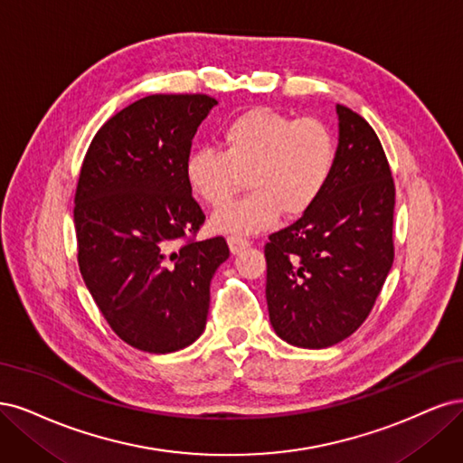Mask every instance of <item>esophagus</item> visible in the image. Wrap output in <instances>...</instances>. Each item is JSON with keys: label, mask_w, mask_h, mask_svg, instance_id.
I'll return each instance as SVG.
<instances>
[{"label": "esophagus", "mask_w": 463, "mask_h": 463, "mask_svg": "<svg viewBox=\"0 0 463 463\" xmlns=\"http://www.w3.org/2000/svg\"><path fill=\"white\" fill-rule=\"evenodd\" d=\"M227 242H229L231 253H241L242 250H246L250 246V242L246 241V238H242V236H229Z\"/></svg>", "instance_id": "esophagus-1"}]
</instances>
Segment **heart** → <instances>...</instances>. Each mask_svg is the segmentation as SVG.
<instances>
[{"label":"heart","instance_id":"heart-1","mask_svg":"<svg viewBox=\"0 0 463 463\" xmlns=\"http://www.w3.org/2000/svg\"><path fill=\"white\" fill-rule=\"evenodd\" d=\"M335 165V134L319 118L256 108L222 128L221 150L190 152L184 176L194 196L217 210L246 175L250 192L210 222L213 232L246 236L271 229L280 213H307L329 186Z\"/></svg>","mask_w":463,"mask_h":463}]
</instances>
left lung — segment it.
<instances>
[{
  "label": "left lung",
  "mask_w": 463,
  "mask_h": 463,
  "mask_svg": "<svg viewBox=\"0 0 463 463\" xmlns=\"http://www.w3.org/2000/svg\"><path fill=\"white\" fill-rule=\"evenodd\" d=\"M336 165L319 202L265 246V298L279 338L321 350L357 331L394 260V183L375 130L336 106Z\"/></svg>",
  "instance_id": "8db88e82"
}]
</instances>
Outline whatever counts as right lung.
Wrapping results in <instances>:
<instances>
[{"label":"right lung","instance_id":"1","mask_svg":"<svg viewBox=\"0 0 463 463\" xmlns=\"http://www.w3.org/2000/svg\"><path fill=\"white\" fill-rule=\"evenodd\" d=\"M217 106L205 94H156L118 111L88 147L74 196L79 267L115 335L147 354L190 346L205 329L225 238L178 244L205 221L184 161Z\"/></svg>","mask_w":463,"mask_h":463}]
</instances>
